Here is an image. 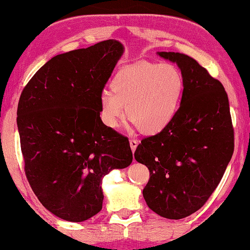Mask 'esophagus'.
Here are the masks:
<instances>
[{
	"instance_id": "esophagus-1",
	"label": "esophagus",
	"mask_w": 250,
	"mask_h": 250,
	"mask_svg": "<svg viewBox=\"0 0 250 250\" xmlns=\"http://www.w3.org/2000/svg\"><path fill=\"white\" fill-rule=\"evenodd\" d=\"M129 143H130V147H131V150L135 151L137 146H138V140H136V139H130Z\"/></svg>"
}]
</instances>
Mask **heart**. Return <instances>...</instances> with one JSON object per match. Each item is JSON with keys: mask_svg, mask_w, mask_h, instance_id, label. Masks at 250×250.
Segmentation results:
<instances>
[{"mask_svg": "<svg viewBox=\"0 0 250 250\" xmlns=\"http://www.w3.org/2000/svg\"><path fill=\"white\" fill-rule=\"evenodd\" d=\"M110 88L111 92L103 91L100 96L104 124L118 128L126 111V117L141 132L156 135L176 117L184 80L172 64L140 62L118 70Z\"/></svg>", "mask_w": 250, "mask_h": 250, "instance_id": "obj_1", "label": "heart"}]
</instances>
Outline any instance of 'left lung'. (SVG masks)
<instances>
[{
    "instance_id": "left-lung-1",
    "label": "left lung",
    "mask_w": 250,
    "mask_h": 250,
    "mask_svg": "<svg viewBox=\"0 0 250 250\" xmlns=\"http://www.w3.org/2000/svg\"><path fill=\"white\" fill-rule=\"evenodd\" d=\"M158 55L180 67L183 96L172 124L141 140L135 158L150 173L143 191L147 206L178 220L202 208L220 183L233 154V126L220 81L188 55Z\"/></svg>"
}]
</instances>
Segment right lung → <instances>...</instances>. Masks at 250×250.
<instances>
[{
    "label": "right lung",
    "mask_w": 250,
    "mask_h": 250,
    "mask_svg": "<svg viewBox=\"0 0 250 250\" xmlns=\"http://www.w3.org/2000/svg\"><path fill=\"white\" fill-rule=\"evenodd\" d=\"M122 54V43L109 39L55 56L19 100L25 176L42 206L64 220L99 213L102 178L132 162L128 138L100 118V96Z\"/></svg>",
    "instance_id": "1"
}]
</instances>
